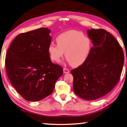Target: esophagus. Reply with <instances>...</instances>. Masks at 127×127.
I'll list each match as a JSON object with an SVG mask.
<instances>
[{
	"instance_id": "esophagus-1",
	"label": "esophagus",
	"mask_w": 127,
	"mask_h": 127,
	"mask_svg": "<svg viewBox=\"0 0 127 127\" xmlns=\"http://www.w3.org/2000/svg\"><path fill=\"white\" fill-rule=\"evenodd\" d=\"M63 70H64V74H67V73H69V72H70L69 70H68L67 68H66L64 67Z\"/></svg>"
}]
</instances>
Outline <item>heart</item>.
<instances>
[{
	"mask_svg": "<svg viewBox=\"0 0 127 127\" xmlns=\"http://www.w3.org/2000/svg\"><path fill=\"white\" fill-rule=\"evenodd\" d=\"M57 44L51 43L48 47V53L52 61L59 62L63 56L73 66L83 65L88 59L92 48L91 39L83 33L70 30L56 37Z\"/></svg>",
	"mask_w": 127,
	"mask_h": 127,
	"instance_id": "obj_1",
	"label": "heart"
}]
</instances>
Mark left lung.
Masks as SVG:
<instances>
[{"label": "left lung", "mask_w": 127, "mask_h": 127, "mask_svg": "<svg viewBox=\"0 0 127 127\" xmlns=\"http://www.w3.org/2000/svg\"><path fill=\"white\" fill-rule=\"evenodd\" d=\"M93 47L87 61L71 71L73 90L80 98L95 100L104 96L119 80L124 61L119 43L103 29H88Z\"/></svg>", "instance_id": "8db88e82"}]
</instances>
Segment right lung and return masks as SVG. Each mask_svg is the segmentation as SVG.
Wrapping results in <instances>:
<instances>
[{
	"label": "right lung",
	"instance_id": "add662e5",
	"mask_svg": "<svg viewBox=\"0 0 127 127\" xmlns=\"http://www.w3.org/2000/svg\"><path fill=\"white\" fill-rule=\"evenodd\" d=\"M51 30L42 28L18 35L6 55L8 79L22 97L38 101L52 94L63 68L51 62L48 53Z\"/></svg>",
	"mask_w": 127,
	"mask_h": 127
}]
</instances>
